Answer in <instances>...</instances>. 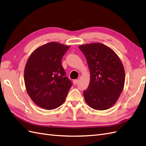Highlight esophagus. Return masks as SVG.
<instances>
[{
    "instance_id": "esophagus-1",
    "label": "esophagus",
    "mask_w": 146,
    "mask_h": 146,
    "mask_svg": "<svg viewBox=\"0 0 146 146\" xmlns=\"http://www.w3.org/2000/svg\"><path fill=\"white\" fill-rule=\"evenodd\" d=\"M78 83V80H73V84L74 85H76Z\"/></svg>"
}]
</instances>
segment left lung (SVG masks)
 Masks as SVG:
<instances>
[{
	"instance_id": "1",
	"label": "left lung",
	"mask_w": 146,
	"mask_h": 146,
	"mask_svg": "<svg viewBox=\"0 0 146 146\" xmlns=\"http://www.w3.org/2000/svg\"><path fill=\"white\" fill-rule=\"evenodd\" d=\"M91 73L88 89L83 91L86 102L92 109L104 110L113 106L125 84V73L120 59L102 44L81 45Z\"/></svg>"
}]
</instances>
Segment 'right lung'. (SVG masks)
I'll return each instance as SVG.
<instances>
[{
    "mask_svg": "<svg viewBox=\"0 0 146 146\" xmlns=\"http://www.w3.org/2000/svg\"><path fill=\"white\" fill-rule=\"evenodd\" d=\"M69 48L55 42L43 45L33 52L26 64V89L33 101L42 109L53 110L60 106L72 87L62 65Z\"/></svg>",
    "mask_w": 146,
    "mask_h": 146,
    "instance_id": "obj_1",
    "label": "right lung"
}]
</instances>
